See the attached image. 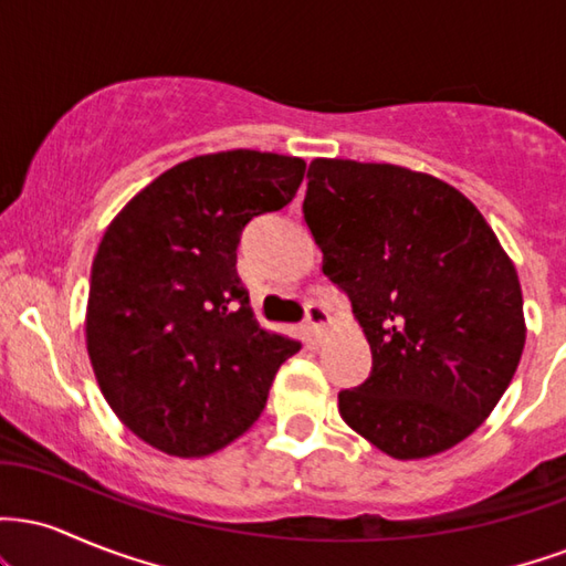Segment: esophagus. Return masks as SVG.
Wrapping results in <instances>:
<instances>
[{"instance_id":"obj_1","label":"esophagus","mask_w":566,"mask_h":566,"mask_svg":"<svg viewBox=\"0 0 566 566\" xmlns=\"http://www.w3.org/2000/svg\"><path fill=\"white\" fill-rule=\"evenodd\" d=\"M329 327V314L322 308V305H308V311H305V329H308L311 335L316 337V340H322L324 333H327Z\"/></svg>"}]
</instances>
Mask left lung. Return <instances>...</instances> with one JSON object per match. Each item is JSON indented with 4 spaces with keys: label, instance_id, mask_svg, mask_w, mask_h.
<instances>
[{
    "label": "left lung",
    "instance_id": "1",
    "mask_svg": "<svg viewBox=\"0 0 566 566\" xmlns=\"http://www.w3.org/2000/svg\"><path fill=\"white\" fill-rule=\"evenodd\" d=\"M303 216L373 350L340 418L396 460L471 437L527 340L518 274L482 212L428 172L314 159Z\"/></svg>",
    "mask_w": 566,
    "mask_h": 566
}]
</instances>
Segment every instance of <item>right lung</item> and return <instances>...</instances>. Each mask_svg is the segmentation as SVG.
I'll return each instance as SVG.
<instances>
[{"mask_svg": "<svg viewBox=\"0 0 566 566\" xmlns=\"http://www.w3.org/2000/svg\"><path fill=\"white\" fill-rule=\"evenodd\" d=\"M303 175L305 161L284 154H205L151 180L103 233L84 316L90 365L116 418L159 452L205 458L242 437L301 348L258 324L237 247Z\"/></svg>", "mask_w": 566, "mask_h": 566, "instance_id": "right-lung-1", "label": "right lung"}]
</instances>
